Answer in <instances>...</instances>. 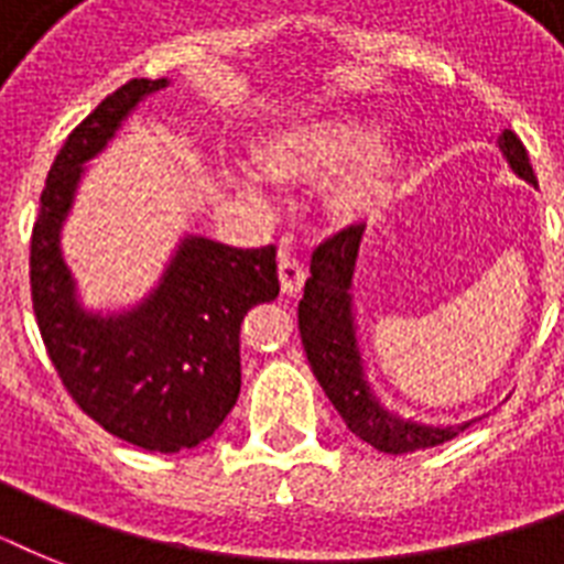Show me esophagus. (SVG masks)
Returning <instances> with one entry per match:
<instances>
[{
	"instance_id": "esophagus-1",
	"label": "esophagus",
	"mask_w": 564,
	"mask_h": 564,
	"mask_svg": "<svg viewBox=\"0 0 564 564\" xmlns=\"http://www.w3.org/2000/svg\"><path fill=\"white\" fill-rule=\"evenodd\" d=\"M278 278H281V290L286 292V295H295V292H301V286H304L307 272H304V265H301L290 251H281V257H278Z\"/></svg>"
}]
</instances>
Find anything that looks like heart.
<instances>
[{
	"label": "heart",
	"instance_id": "1",
	"mask_svg": "<svg viewBox=\"0 0 564 564\" xmlns=\"http://www.w3.org/2000/svg\"><path fill=\"white\" fill-rule=\"evenodd\" d=\"M360 131L354 117H307L274 128L260 140L254 158L272 178H299L316 172L343 152ZM394 149L386 137H369L345 154L325 184V198L336 213H362L383 195L392 175Z\"/></svg>",
	"mask_w": 564,
	"mask_h": 564
}]
</instances>
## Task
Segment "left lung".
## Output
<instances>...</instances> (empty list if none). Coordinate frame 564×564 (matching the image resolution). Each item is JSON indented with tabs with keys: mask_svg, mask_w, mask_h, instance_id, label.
<instances>
[{
	"mask_svg": "<svg viewBox=\"0 0 564 564\" xmlns=\"http://www.w3.org/2000/svg\"><path fill=\"white\" fill-rule=\"evenodd\" d=\"M500 152L507 154L509 166L535 184L533 166L527 158L524 143L516 131H503L498 140ZM366 225H351L339 230L313 251L310 278L304 286V299L299 304V330L310 369L322 383L325 394L343 415L354 436L369 442L383 454H410L421 447H436L447 438L459 436L463 427H424L403 421L386 412L362 380L360 351L354 339L351 318V274L360 251V239Z\"/></svg>",
	"mask_w": 564,
	"mask_h": 564,
	"instance_id": "8db88e82",
	"label": "left lung"
}]
</instances>
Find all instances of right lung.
Here are the masks:
<instances>
[{"mask_svg": "<svg viewBox=\"0 0 564 564\" xmlns=\"http://www.w3.org/2000/svg\"><path fill=\"white\" fill-rule=\"evenodd\" d=\"M166 78H131L78 122L61 145L31 230V304L61 383L96 424L128 445L178 454L210 438L239 398V325L278 299L274 246L230 248L184 239L154 295L126 316H90L75 304L57 234L82 163Z\"/></svg>", "mask_w": 564, "mask_h": 564, "instance_id": "add662e5", "label": "right lung"}]
</instances>
